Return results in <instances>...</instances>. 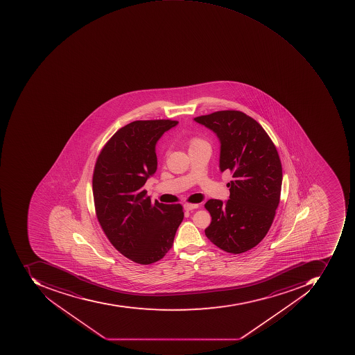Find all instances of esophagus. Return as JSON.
Wrapping results in <instances>:
<instances>
[{
	"instance_id": "obj_1",
	"label": "esophagus",
	"mask_w": 355,
	"mask_h": 355,
	"mask_svg": "<svg viewBox=\"0 0 355 355\" xmlns=\"http://www.w3.org/2000/svg\"><path fill=\"white\" fill-rule=\"evenodd\" d=\"M183 207H184V210L191 211L198 208V204H189V202H187V204L183 205Z\"/></svg>"
}]
</instances>
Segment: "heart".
<instances>
[{
	"instance_id": "b5f03b06",
	"label": "heart",
	"mask_w": 355,
	"mask_h": 355,
	"mask_svg": "<svg viewBox=\"0 0 355 355\" xmlns=\"http://www.w3.org/2000/svg\"><path fill=\"white\" fill-rule=\"evenodd\" d=\"M202 144H206V141L204 139H200V137H194V139L190 141V148H194V147L200 146Z\"/></svg>"
}]
</instances>
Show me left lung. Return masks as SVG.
I'll return each mask as SVG.
<instances>
[{
	"mask_svg": "<svg viewBox=\"0 0 355 355\" xmlns=\"http://www.w3.org/2000/svg\"><path fill=\"white\" fill-rule=\"evenodd\" d=\"M220 139V169L232 174L230 200H209L207 238L220 250L241 254L269 232L281 198L283 169L275 145L263 128L243 112L218 111L195 117Z\"/></svg>",
	"mask_w": 355,
	"mask_h": 355,
	"instance_id": "1",
	"label": "left lung"
}]
</instances>
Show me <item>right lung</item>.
<instances>
[{
	"label": "right lung",
	"instance_id": "1",
	"mask_svg": "<svg viewBox=\"0 0 355 355\" xmlns=\"http://www.w3.org/2000/svg\"><path fill=\"white\" fill-rule=\"evenodd\" d=\"M177 123L171 119L128 123L107 141L96 161L98 222L114 248L137 263L162 259L183 220L180 204L151 202L143 188L158 166L157 141Z\"/></svg>",
	"mask_w": 355,
	"mask_h": 355
}]
</instances>
